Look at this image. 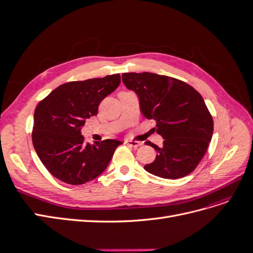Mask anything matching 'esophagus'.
<instances>
[{
	"instance_id": "34e87169",
	"label": "esophagus",
	"mask_w": 253,
	"mask_h": 253,
	"mask_svg": "<svg viewBox=\"0 0 253 253\" xmlns=\"http://www.w3.org/2000/svg\"><path fill=\"white\" fill-rule=\"evenodd\" d=\"M125 143L126 144H127L128 147H131V148H138L139 145H140V142H138V141H134V140H125Z\"/></svg>"
}]
</instances>
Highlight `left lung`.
<instances>
[{"instance_id":"left-lung-1","label":"left lung","mask_w":253,"mask_h":253,"mask_svg":"<svg viewBox=\"0 0 253 253\" xmlns=\"http://www.w3.org/2000/svg\"><path fill=\"white\" fill-rule=\"evenodd\" d=\"M122 81L139 98L143 116L156 121L164 145L147 141L156 151L145 171L167 179L185 177L195 170L209 147L213 119L202 95L186 82L153 73H125Z\"/></svg>"}]
</instances>
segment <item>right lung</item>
I'll list each match as a JSON object with an SVG mask.
<instances>
[{"label": "right lung", "instance_id": "right-lung-1", "mask_svg": "<svg viewBox=\"0 0 253 253\" xmlns=\"http://www.w3.org/2000/svg\"><path fill=\"white\" fill-rule=\"evenodd\" d=\"M120 75L73 81L53 89L37 105L33 144L48 172L70 185L98 177L122 142L115 139L84 143L81 127L98 114L103 99L118 87Z\"/></svg>", "mask_w": 253, "mask_h": 253}]
</instances>
